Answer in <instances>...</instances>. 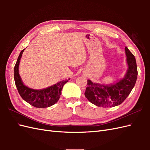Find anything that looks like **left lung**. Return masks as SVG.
Segmentation results:
<instances>
[{"instance_id": "1", "label": "left lung", "mask_w": 150, "mask_h": 150, "mask_svg": "<svg viewBox=\"0 0 150 150\" xmlns=\"http://www.w3.org/2000/svg\"><path fill=\"white\" fill-rule=\"evenodd\" d=\"M125 52L128 69L124 78L111 85L100 84L88 80L84 95L94 105L102 108L118 106L125 100L134 88L138 75L136 59L127 47H125Z\"/></svg>"}]
</instances>
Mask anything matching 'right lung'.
Listing matches in <instances>:
<instances>
[{
	"label": "right lung",
	"mask_w": 150,
	"mask_h": 150,
	"mask_svg": "<svg viewBox=\"0 0 150 150\" xmlns=\"http://www.w3.org/2000/svg\"><path fill=\"white\" fill-rule=\"evenodd\" d=\"M24 49L21 52L14 67V80L18 92L24 101L35 108H44L51 106L59 99L63 86L68 80L59 81L43 89L37 90L27 87L22 83L19 74V65Z\"/></svg>",
	"instance_id": "obj_1"
}]
</instances>
